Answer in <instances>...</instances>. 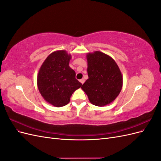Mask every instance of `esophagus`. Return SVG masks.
Segmentation results:
<instances>
[{
    "label": "esophagus",
    "mask_w": 161,
    "mask_h": 161,
    "mask_svg": "<svg viewBox=\"0 0 161 161\" xmlns=\"http://www.w3.org/2000/svg\"><path fill=\"white\" fill-rule=\"evenodd\" d=\"M80 82H81V84H83L84 82H85V80H84L83 79H80Z\"/></svg>",
    "instance_id": "34e87169"
}]
</instances>
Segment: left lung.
<instances>
[{
	"label": "left lung",
	"mask_w": 161,
	"mask_h": 161,
	"mask_svg": "<svg viewBox=\"0 0 161 161\" xmlns=\"http://www.w3.org/2000/svg\"><path fill=\"white\" fill-rule=\"evenodd\" d=\"M89 79L81 86L92 104L104 106L114 101L122 88L123 79L113 58L101 52L86 56Z\"/></svg>",
	"instance_id": "obj_1"
}]
</instances>
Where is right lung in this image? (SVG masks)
I'll use <instances>...</instances> for the list:
<instances>
[{
  "mask_svg": "<svg viewBox=\"0 0 161 161\" xmlns=\"http://www.w3.org/2000/svg\"><path fill=\"white\" fill-rule=\"evenodd\" d=\"M71 56L66 51H56L43 62L37 75V86L47 102L55 107L69 103L70 97L82 84L69 66Z\"/></svg>",
  "mask_w": 161,
  "mask_h": 161,
  "instance_id": "add662e5",
  "label": "right lung"
}]
</instances>
